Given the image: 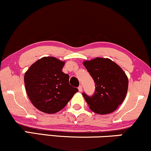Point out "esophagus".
Instances as JSON below:
<instances>
[{
	"mask_svg": "<svg viewBox=\"0 0 151 151\" xmlns=\"http://www.w3.org/2000/svg\"><path fill=\"white\" fill-rule=\"evenodd\" d=\"M78 90H79V92H82L83 91V87H82V86H80L78 87Z\"/></svg>",
	"mask_w": 151,
	"mask_h": 151,
	"instance_id": "esophagus-1",
	"label": "esophagus"
}]
</instances>
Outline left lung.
I'll list each match as a JSON object with an SVG mask.
<instances>
[{
	"label": "left lung",
	"instance_id": "8db88e82",
	"mask_svg": "<svg viewBox=\"0 0 151 151\" xmlns=\"http://www.w3.org/2000/svg\"><path fill=\"white\" fill-rule=\"evenodd\" d=\"M95 83L94 95L83 96L90 109L98 114L113 112L124 100L129 81L121 67L107 58L97 57L83 61Z\"/></svg>",
	"mask_w": 151,
	"mask_h": 151
}]
</instances>
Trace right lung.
Returning <instances> with one entry per match:
<instances>
[{
	"instance_id": "1",
	"label": "right lung",
	"mask_w": 151,
	"mask_h": 151,
	"mask_svg": "<svg viewBox=\"0 0 151 151\" xmlns=\"http://www.w3.org/2000/svg\"><path fill=\"white\" fill-rule=\"evenodd\" d=\"M65 61L53 56L37 60L24 73L26 93L37 109L54 114L61 110L78 91L69 84V76L62 71Z\"/></svg>"
}]
</instances>
